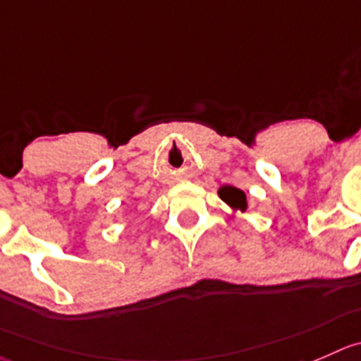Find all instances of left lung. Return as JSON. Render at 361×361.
I'll return each instance as SVG.
<instances>
[{
  "label": "left lung",
  "instance_id": "obj_1",
  "mask_svg": "<svg viewBox=\"0 0 361 361\" xmlns=\"http://www.w3.org/2000/svg\"><path fill=\"white\" fill-rule=\"evenodd\" d=\"M218 195H219V198H221V200L225 202L228 207L234 209V211H241V212L246 211L245 191L238 190V188H234V186H221L218 190Z\"/></svg>",
  "mask_w": 361,
  "mask_h": 361
}]
</instances>
